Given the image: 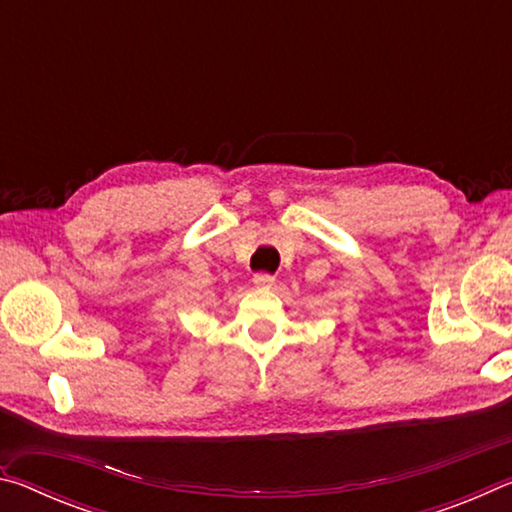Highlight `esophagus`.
Masks as SVG:
<instances>
[{
	"label": "esophagus",
	"instance_id": "34e87169",
	"mask_svg": "<svg viewBox=\"0 0 512 512\" xmlns=\"http://www.w3.org/2000/svg\"><path fill=\"white\" fill-rule=\"evenodd\" d=\"M253 284H255V289H271L275 284V277L268 275V273H257L253 277Z\"/></svg>",
	"mask_w": 512,
	"mask_h": 512
}]
</instances>
